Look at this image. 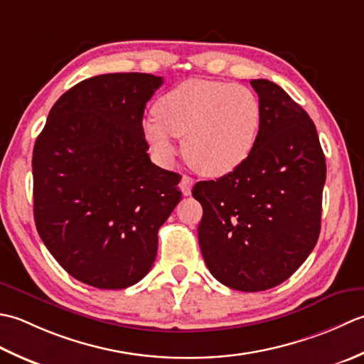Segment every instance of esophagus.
<instances>
[{
	"instance_id": "1",
	"label": "esophagus",
	"mask_w": 364,
	"mask_h": 364,
	"mask_svg": "<svg viewBox=\"0 0 364 364\" xmlns=\"http://www.w3.org/2000/svg\"><path fill=\"white\" fill-rule=\"evenodd\" d=\"M193 185H195V181H193L191 177H188V176H183V177H182L179 187H181L182 193H183V196H190V195H191Z\"/></svg>"
}]
</instances>
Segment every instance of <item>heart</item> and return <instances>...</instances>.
Listing matches in <instances>:
<instances>
[{
    "label": "heart",
    "instance_id": "b5f03b06",
    "mask_svg": "<svg viewBox=\"0 0 364 364\" xmlns=\"http://www.w3.org/2000/svg\"><path fill=\"white\" fill-rule=\"evenodd\" d=\"M261 121V102L248 86L187 80L161 95L143 133L163 163L174 159V138H183L188 165L203 176L221 177L248 159Z\"/></svg>",
    "mask_w": 364,
    "mask_h": 364
}]
</instances>
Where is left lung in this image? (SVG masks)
<instances>
[{
  "mask_svg": "<svg viewBox=\"0 0 364 364\" xmlns=\"http://www.w3.org/2000/svg\"><path fill=\"white\" fill-rule=\"evenodd\" d=\"M262 121L248 159L217 181L198 182V239L207 269L235 291L283 283L321 232L325 155L308 113L283 87L251 80Z\"/></svg>",
  "mask_w": 364,
  "mask_h": 364,
  "instance_id": "8db88e82",
  "label": "left lung"
}]
</instances>
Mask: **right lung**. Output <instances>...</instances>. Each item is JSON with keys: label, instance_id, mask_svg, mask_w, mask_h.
<instances>
[{"label": "right lung", "instance_id": "1", "mask_svg": "<svg viewBox=\"0 0 364 364\" xmlns=\"http://www.w3.org/2000/svg\"><path fill=\"white\" fill-rule=\"evenodd\" d=\"M163 78L105 73L80 81L50 109L33 152L34 221L59 265L81 283L125 289L157 256L159 229L182 193L154 165L146 103Z\"/></svg>", "mask_w": 364, "mask_h": 364}]
</instances>
